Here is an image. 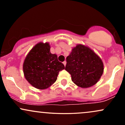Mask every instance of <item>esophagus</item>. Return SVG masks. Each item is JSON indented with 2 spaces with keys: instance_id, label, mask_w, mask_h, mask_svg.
Listing matches in <instances>:
<instances>
[{
  "instance_id": "obj_1",
  "label": "esophagus",
  "mask_w": 125,
  "mask_h": 125,
  "mask_svg": "<svg viewBox=\"0 0 125 125\" xmlns=\"http://www.w3.org/2000/svg\"><path fill=\"white\" fill-rule=\"evenodd\" d=\"M63 64L64 65V66H65L66 64V61H64L63 62Z\"/></svg>"
}]
</instances>
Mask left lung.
<instances>
[{
	"instance_id": "left-lung-1",
	"label": "left lung",
	"mask_w": 125,
	"mask_h": 125,
	"mask_svg": "<svg viewBox=\"0 0 125 125\" xmlns=\"http://www.w3.org/2000/svg\"><path fill=\"white\" fill-rule=\"evenodd\" d=\"M65 70L78 86L89 87L98 82L104 72L100 58L90 48L78 44L66 58Z\"/></svg>"
}]
</instances>
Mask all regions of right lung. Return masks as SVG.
<instances>
[{
    "label": "right lung",
    "instance_id": "1",
    "mask_svg": "<svg viewBox=\"0 0 125 125\" xmlns=\"http://www.w3.org/2000/svg\"><path fill=\"white\" fill-rule=\"evenodd\" d=\"M48 43H39L29 52L23 63L25 78L33 86L39 89L48 88L55 82L64 64L58 56L50 52Z\"/></svg>",
    "mask_w": 125,
    "mask_h": 125
}]
</instances>
